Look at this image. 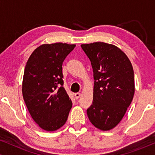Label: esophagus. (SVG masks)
I'll use <instances>...</instances> for the list:
<instances>
[{
    "label": "esophagus",
    "mask_w": 155,
    "mask_h": 155,
    "mask_svg": "<svg viewBox=\"0 0 155 155\" xmlns=\"http://www.w3.org/2000/svg\"><path fill=\"white\" fill-rule=\"evenodd\" d=\"M74 96H75L76 99H78L80 97V93H75V94H74Z\"/></svg>",
    "instance_id": "esophagus-1"
}]
</instances>
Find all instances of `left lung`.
Returning a JSON list of instances; mask_svg holds the SVG:
<instances>
[{"label":"left lung","instance_id":"8db88e82","mask_svg":"<svg viewBox=\"0 0 155 155\" xmlns=\"http://www.w3.org/2000/svg\"><path fill=\"white\" fill-rule=\"evenodd\" d=\"M94 75L92 104L87 109L90 122L102 130L117 126L126 114L135 92L134 72L126 54L104 42L82 44Z\"/></svg>","mask_w":155,"mask_h":155}]
</instances>
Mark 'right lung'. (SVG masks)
Listing matches in <instances>:
<instances>
[{
  "label": "right lung",
  "mask_w": 155,
  "mask_h": 155,
  "mask_svg": "<svg viewBox=\"0 0 155 155\" xmlns=\"http://www.w3.org/2000/svg\"><path fill=\"white\" fill-rule=\"evenodd\" d=\"M75 44H43L34 51L25 68L24 101L40 128L54 131L65 124L72 107L64 87L62 65Z\"/></svg>",
  "instance_id": "right-lung-1"
}]
</instances>
